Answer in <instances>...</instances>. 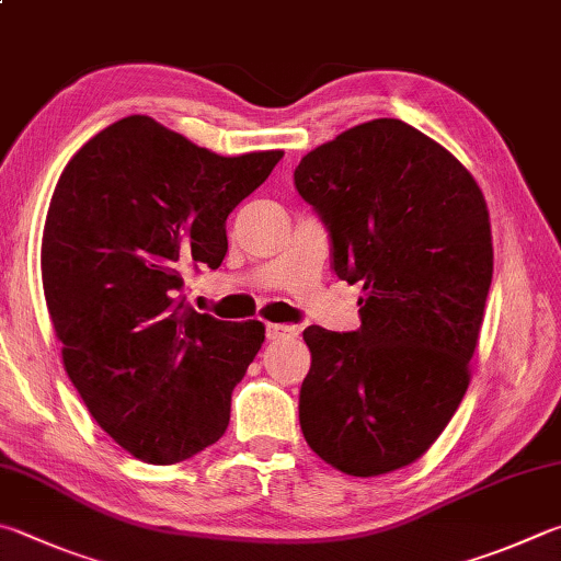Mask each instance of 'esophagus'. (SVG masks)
Here are the masks:
<instances>
[{"mask_svg": "<svg viewBox=\"0 0 561 561\" xmlns=\"http://www.w3.org/2000/svg\"><path fill=\"white\" fill-rule=\"evenodd\" d=\"M299 329L291 323H267V339L282 341V339H297Z\"/></svg>", "mask_w": 561, "mask_h": 561, "instance_id": "1", "label": "esophagus"}]
</instances>
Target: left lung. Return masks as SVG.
I'll list each match as a JSON object with an SVG mask.
<instances>
[{
    "label": "left lung",
    "mask_w": 561,
    "mask_h": 561,
    "mask_svg": "<svg viewBox=\"0 0 561 561\" xmlns=\"http://www.w3.org/2000/svg\"><path fill=\"white\" fill-rule=\"evenodd\" d=\"M331 232L333 272L363 282L360 329L309 325L304 439L348 476L410 466L451 422L493 279L485 198L451 151L402 119H373L294 171Z\"/></svg>",
    "instance_id": "left-lung-1"
}]
</instances>
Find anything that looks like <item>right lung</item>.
I'll return each mask as SVG.
<instances>
[{
  "label": "right lung",
  "mask_w": 561,
  "mask_h": 561,
  "mask_svg": "<svg viewBox=\"0 0 561 561\" xmlns=\"http://www.w3.org/2000/svg\"><path fill=\"white\" fill-rule=\"evenodd\" d=\"M282 157H220L129 115L56 183L41 242L50 323L88 412L139 461H186L228 430L264 325L193 311L183 277L220 267L228 216Z\"/></svg>",
  "instance_id": "obj_1"
}]
</instances>
